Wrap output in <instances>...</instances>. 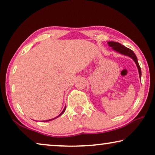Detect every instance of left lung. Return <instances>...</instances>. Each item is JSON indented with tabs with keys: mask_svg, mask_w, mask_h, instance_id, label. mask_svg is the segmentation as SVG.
Segmentation results:
<instances>
[{
	"mask_svg": "<svg viewBox=\"0 0 155 155\" xmlns=\"http://www.w3.org/2000/svg\"><path fill=\"white\" fill-rule=\"evenodd\" d=\"M107 44L109 45V46L112 47V48L117 53L122 54V55H126V56H128L130 58H131L135 63L136 64V66L138 67V72H139V76H140V78L141 77V69L140 67V65L138 64V59H137L136 55H135V53H134V51H131V50L128 48L124 46V45H121V43H117V42H114V41H109L107 42Z\"/></svg>",
	"mask_w": 155,
	"mask_h": 155,
	"instance_id": "1",
	"label": "left lung"
}]
</instances>
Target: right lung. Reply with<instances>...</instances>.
Listing matches in <instances>:
<instances>
[{
	"mask_svg": "<svg viewBox=\"0 0 155 155\" xmlns=\"http://www.w3.org/2000/svg\"><path fill=\"white\" fill-rule=\"evenodd\" d=\"M65 110H66V106H65V107H64V110H62V112H61V113H60V114H59L58 117H55V118H53V119H48V120H46V121H49L53 120V119H56V118H58V117H60V115H62V114H63V113H64V111H65Z\"/></svg>",
	"mask_w": 155,
	"mask_h": 155,
	"instance_id": "1",
	"label": "right lung"
}]
</instances>
